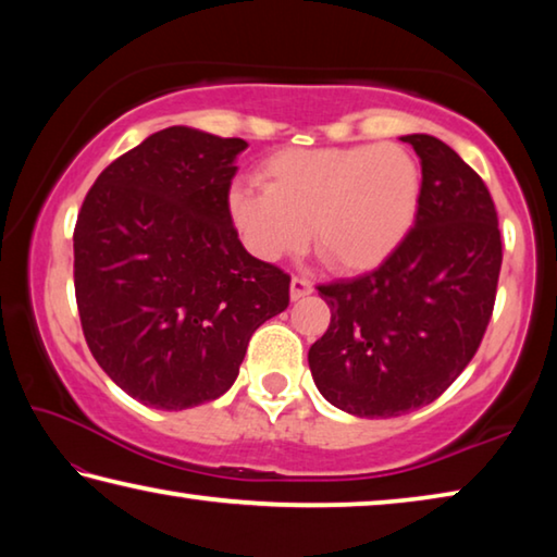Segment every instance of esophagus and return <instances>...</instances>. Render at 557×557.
<instances>
[{
	"instance_id": "1",
	"label": "esophagus",
	"mask_w": 557,
	"mask_h": 557,
	"mask_svg": "<svg viewBox=\"0 0 557 557\" xmlns=\"http://www.w3.org/2000/svg\"><path fill=\"white\" fill-rule=\"evenodd\" d=\"M312 289H314V285L307 277H292V282H289V297L295 301L307 297V295H312Z\"/></svg>"
}]
</instances>
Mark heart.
<instances>
[{
	"instance_id": "b5f03b06",
	"label": "heart",
	"mask_w": 557,
	"mask_h": 557,
	"mask_svg": "<svg viewBox=\"0 0 557 557\" xmlns=\"http://www.w3.org/2000/svg\"><path fill=\"white\" fill-rule=\"evenodd\" d=\"M262 188H233L231 215L262 260L295 256L314 233L326 265L363 272L388 260L418 215L422 176L400 145L280 149L260 164Z\"/></svg>"
}]
</instances>
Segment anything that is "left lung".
<instances>
[{"label": "left lung", "mask_w": 557, "mask_h": 557, "mask_svg": "<svg viewBox=\"0 0 557 557\" xmlns=\"http://www.w3.org/2000/svg\"><path fill=\"white\" fill-rule=\"evenodd\" d=\"M422 162L414 225L388 260L319 285L332 322L309 348L324 398L358 418H395L437 400L492 322L502 231L484 178L455 149L408 135Z\"/></svg>", "instance_id": "obj_1"}]
</instances>
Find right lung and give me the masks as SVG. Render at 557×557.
Listing matches in <instances>:
<instances>
[{"mask_svg":"<svg viewBox=\"0 0 557 557\" xmlns=\"http://www.w3.org/2000/svg\"><path fill=\"white\" fill-rule=\"evenodd\" d=\"M238 137L166 127L102 169L73 231L83 336L100 369L162 410L215 400L250 336L289 305V275L252 258L228 206Z\"/></svg>","mask_w":557,"mask_h":557,"instance_id":"right-lung-1","label":"right lung"}]
</instances>
